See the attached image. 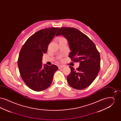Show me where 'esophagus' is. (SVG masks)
<instances>
[{
    "mask_svg": "<svg viewBox=\"0 0 121 121\" xmlns=\"http://www.w3.org/2000/svg\"><path fill=\"white\" fill-rule=\"evenodd\" d=\"M64 67V66H63V65H59V66H58V68L59 69H62V68H63Z\"/></svg>",
    "mask_w": 121,
    "mask_h": 121,
    "instance_id": "1",
    "label": "esophagus"
}]
</instances>
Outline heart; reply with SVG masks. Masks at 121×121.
<instances>
[{
  "instance_id": "b5f03b06",
  "label": "heart",
  "mask_w": 121,
  "mask_h": 121,
  "mask_svg": "<svg viewBox=\"0 0 121 121\" xmlns=\"http://www.w3.org/2000/svg\"><path fill=\"white\" fill-rule=\"evenodd\" d=\"M64 38H63V37H60V38H59V39H63Z\"/></svg>"
}]
</instances>
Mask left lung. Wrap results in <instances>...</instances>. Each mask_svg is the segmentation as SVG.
Segmentation results:
<instances>
[{
    "instance_id": "8db88e82",
    "label": "left lung",
    "mask_w": 121,
    "mask_h": 121,
    "mask_svg": "<svg viewBox=\"0 0 121 121\" xmlns=\"http://www.w3.org/2000/svg\"><path fill=\"white\" fill-rule=\"evenodd\" d=\"M63 35L69 41L71 60L80 64L75 69L69 66L71 73L67 76L69 85L81 90L89 86L97 77L100 68V56L94 43L78 29L62 27L56 36Z\"/></svg>"
}]
</instances>
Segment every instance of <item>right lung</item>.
Listing matches in <instances>:
<instances>
[{
    "instance_id": "1",
    "label": "right lung",
    "mask_w": 121,
    "mask_h": 121,
    "mask_svg": "<svg viewBox=\"0 0 121 121\" xmlns=\"http://www.w3.org/2000/svg\"><path fill=\"white\" fill-rule=\"evenodd\" d=\"M58 28L41 29L31 36L22 47L17 60L20 74L26 85L40 92L50 86L58 67L55 65L42 67L43 53L54 37Z\"/></svg>"
}]
</instances>
